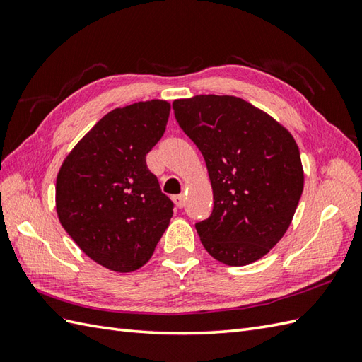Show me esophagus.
I'll return each instance as SVG.
<instances>
[{"mask_svg": "<svg viewBox=\"0 0 362 362\" xmlns=\"http://www.w3.org/2000/svg\"><path fill=\"white\" fill-rule=\"evenodd\" d=\"M174 204L177 205V209H183L185 206V196L183 194H179V196H174Z\"/></svg>", "mask_w": 362, "mask_h": 362, "instance_id": "34e87169", "label": "esophagus"}]
</instances>
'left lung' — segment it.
<instances>
[{
	"instance_id": "8db88e82",
	"label": "left lung",
	"mask_w": 362,
	"mask_h": 362,
	"mask_svg": "<svg viewBox=\"0 0 362 362\" xmlns=\"http://www.w3.org/2000/svg\"><path fill=\"white\" fill-rule=\"evenodd\" d=\"M173 109L209 169L213 211L196 224L205 250L227 266L264 257L286 233L303 191L294 136L236 96L175 99Z\"/></svg>"
}]
</instances>
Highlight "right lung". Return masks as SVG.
I'll use <instances>...</instances> for the list:
<instances>
[{
    "label": "right lung",
    "mask_w": 362,
    "mask_h": 362,
    "mask_svg": "<svg viewBox=\"0 0 362 362\" xmlns=\"http://www.w3.org/2000/svg\"><path fill=\"white\" fill-rule=\"evenodd\" d=\"M171 104L115 109L74 146L59 169L56 210L81 250L115 272L148 263L173 218L146 156L165 134Z\"/></svg>",
    "instance_id": "add662e5"
}]
</instances>
